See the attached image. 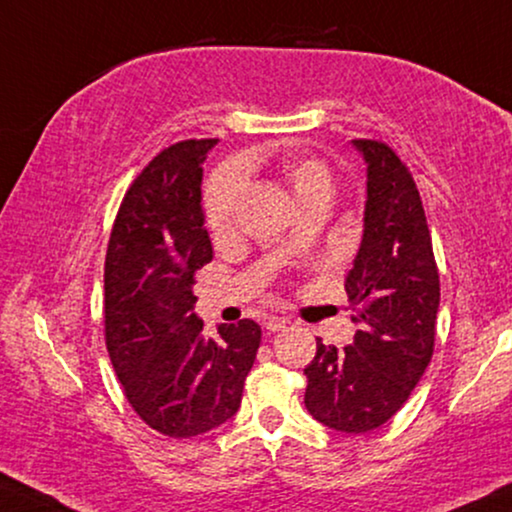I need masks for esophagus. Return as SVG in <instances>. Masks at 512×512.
Here are the masks:
<instances>
[{"label": "esophagus", "mask_w": 512, "mask_h": 512, "mask_svg": "<svg viewBox=\"0 0 512 512\" xmlns=\"http://www.w3.org/2000/svg\"><path fill=\"white\" fill-rule=\"evenodd\" d=\"M287 324H289V319H285V317H269L266 319V331H271V333L285 331Z\"/></svg>", "instance_id": "34e87169"}]
</instances>
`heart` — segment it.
I'll list each match as a JSON object with an SVG mask.
<instances>
[{
	"instance_id": "obj_1",
	"label": "heart",
	"mask_w": 512,
	"mask_h": 512,
	"mask_svg": "<svg viewBox=\"0 0 512 512\" xmlns=\"http://www.w3.org/2000/svg\"><path fill=\"white\" fill-rule=\"evenodd\" d=\"M280 172L292 188L296 204L315 200L319 195H331L333 179L331 170L326 167L324 160H319L310 154H299V151H289L280 158ZM246 188V179L239 167H223L216 177L211 179L207 188V220L211 230L223 232L230 227L232 216Z\"/></svg>"
}]
</instances>
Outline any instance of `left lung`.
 Returning a JSON list of instances; mask_svg holds the SVG:
<instances>
[{"label": "left lung", "mask_w": 512, "mask_h": 512, "mask_svg": "<svg viewBox=\"0 0 512 512\" xmlns=\"http://www.w3.org/2000/svg\"><path fill=\"white\" fill-rule=\"evenodd\" d=\"M365 160L363 239L345 289L356 308L354 342L317 340L305 409L338 432L363 434L398 414L434 352L439 273L421 195L391 147L352 140Z\"/></svg>", "instance_id": "left-lung-1"}]
</instances>
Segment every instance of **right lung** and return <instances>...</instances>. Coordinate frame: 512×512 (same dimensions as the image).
I'll list each match as a JSON object with an SVG mask.
<instances>
[{
    "mask_svg": "<svg viewBox=\"0 0 512 512\" xmlns=\"http://www.w3.org/2000/svg\"><path fill=\"white\" fill-rule=\"evenodd\" d=\"M218 140H186L144 167L121 202L105 257V345L131 407L174 439L239 411L262 329L253 319L204 335L195 271L213 259L202 163Z\"/></svg>",
    "mask_w": 512,
    "mask_h": 512,
    "instance_id": "obj_1",
    "label": "right lung"
}]
</instances>
